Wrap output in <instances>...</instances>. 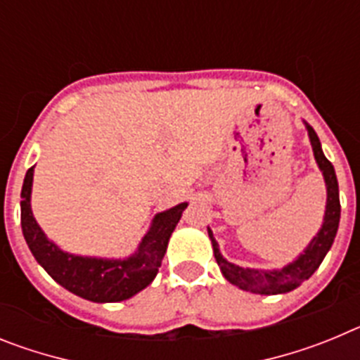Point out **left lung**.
Returning a JSON list of instances; mask_svg holds the SVG:
<instances>
[{"mask_svg":"<svg viewBox=\"0 0 360 360\" xmlns=\"http://www.w3.org/2000/svg\"><path fill=\"white\" fill-rule=\"evenodd\" d=\"M307 126L308 136H310V144L314 149V157H316L317 165H319L321 173H323L324 184H326V211H324L323 225H321L319 232L311 238L310 243L307 245V249L303 254H299L297 259L285 265L283 269L274 270H257V269H243L240 265L227 262L221 252H219L218 241L212 236V231L207 227L209 238H211L212 250H214V257L218 262L219 270L224 278L229 283L236 285L238 288L252 294L262 295H276V294H287V292L294 290L303 281H307L323 263L324 256L332 247L333 240H335L337 229H339V219H341V202H339V184H337L335 169H333L332 162L324 157L323 148H321L319 136L314 131L310 124L304 122Z\"/></svg>","mask_w":360,"mask_h":360,"instance_id":"left-lung-1","label":"left lung"}]
</instances>
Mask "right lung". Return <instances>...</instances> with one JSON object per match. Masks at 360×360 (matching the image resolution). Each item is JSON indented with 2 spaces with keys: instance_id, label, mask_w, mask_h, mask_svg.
Returning a JSON list of instances; mask_svg holds the SVG:
<instances>
[{
  "instance_id": "add662e5",
  "label": "right lung",
  "mask_w": 360,
  "mask_h": 360,
  "mask_svg": "<svg viewBox=\"0 0 360 360\" xmlns=\"http://www.w3.org/2000/svg\"><path fill=\"white\" fill-rule=\"evenodd\" d=\"M32 182L34 165L25 174L21 189V229L28 249L53 281L94 303H119L148 287L157 276L171 234L187 207L184 202L158 212L135 252L124 259L77 256L59 249L37 225L30 205Z\"/></svg>"
}]
</instances>
